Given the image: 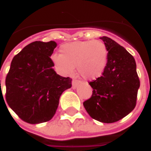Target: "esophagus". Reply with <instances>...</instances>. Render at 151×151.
<instances>
[{
    "instance_id": "obj_1",
    "label": "esophagus",
    "mask_w": 151,
    "mask_h": 151,
    "mask_svg": "<svg viewBox=\"0 0 151 151\" xmlns=\"http://www.w3.org/2000/svg\"><path fill=\"white\" fill-rule=\"evenodd\" d=\"M79 83H80V82L79 81H78V80H73L72 82V88L73 89H76L77 88V86L79 85Z\"/></svg>"
}]
</instances>
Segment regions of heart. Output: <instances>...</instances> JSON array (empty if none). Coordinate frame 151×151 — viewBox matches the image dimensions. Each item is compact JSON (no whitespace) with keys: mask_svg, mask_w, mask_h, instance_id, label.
<instances>
[{"mask_svg":"<svg viewBox=\"0 0 151 151\" xmlns=\"http://www.w3.org/2000/svg\"><path fill=\"white\" fill-rule=\"evenodd\" d=\"M60 54H54L52 60L60 74L71 76L75 66L79 75L86 80H95L104 72L108 52L99 40H83L65 43L60 47Z\"/></svg>","mask_w":151,"mask_h":151,"instance_id":"obj_1","label":"heart"}]
</instances>
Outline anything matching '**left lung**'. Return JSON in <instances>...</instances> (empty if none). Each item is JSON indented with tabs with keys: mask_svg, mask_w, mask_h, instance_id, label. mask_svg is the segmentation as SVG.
I'll return each mask as SVG.
<instances>
[{
	"mask_svg": "<svg viewBox=\"0 0 151 151\" xmlns=\"http://www.w3.org/2000/svg\"><path fill=\"white\" fill-rule=\"evenodd\" d=\"M100 39L108 49V64L103 75L89 83L93 93L83 105L93 119L113 123L134 109L140 81L133 56L111 38Z\"/></svg>",
	"mask_w": 151,
	"mask_h": 151,
	"instance_id": "left-lung-1",
	"label": "left lung"
}]
</instances>
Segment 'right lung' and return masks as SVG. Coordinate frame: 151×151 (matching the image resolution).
<instances>
[{
    "label": "right lung",
    "instance_id": "obj_1",
    "mask_svg": "<svg viewBox=\"0 0 151 151\" xmlns=\"http://www.w3.org/2000/svg\"><path fill=\"white\" fill-rule=\"evenodd\" d=\"M56 45L55 41H35L12 60L5 79V99L9 108L29 124L51 120L61 94L72 86V79L53 69L50 56Z\"/></svg>",
    "mask_w": 151,
    "mask_h": 151
}]
</instances>
